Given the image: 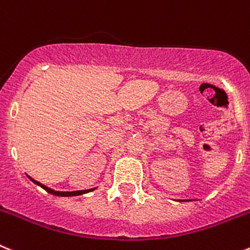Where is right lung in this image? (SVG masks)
Segmentation results:
<instances>
[{"instance_id":"obj_1","label":"right lung","mask_w":250,"mask_h":250,"mask_svg":"<svg viewBox=\"0 0 250 250\" xmlns=\"http://www.w3.org/2000/svg\"><path fill=\"white\" fill-rule=\"evenodd\" d=\"M30 178V176H28ZM32 182L35 183V184L40 185V187L42 188V189H45L47 193L52 194V195H56V196H76V195H81V194H85V193H89V191L94 190V189H90V190H79V191H56V190H52V189H50V188H47L46 185L41 184V183L36 182V180H34L32 178H30Z\"/></svg>"}]
</instances>
